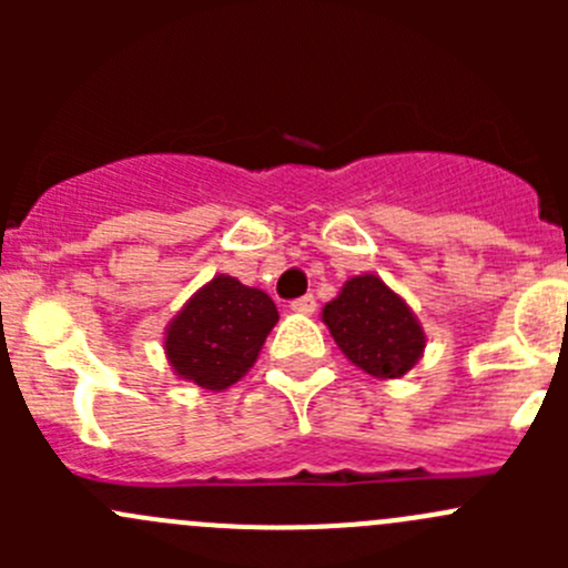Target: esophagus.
<instances>
[{
	"instance_id": "1",
	"label": "esophagus",
	"mask_w": 568,
	"mask_h": 568,
	"mask_svg": "<svg viewBox=\"0 0 568 568\" xmlns=\"http://www.w3.org/2000/svg\"><path fill=\"white\" fill-rule=\"evenodd\" d=\"M291 311H294V313H313V311H316V296H313V294L300 296V300L291 302Z\"/></svg>"
}]
</instances>
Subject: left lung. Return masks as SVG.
I'll return each instance as SVG.
<instances>
[{
    "mask_svg": "<svg viewBox=\"0 0 568 568\" xmlns=\"http://www.w3.org/2000/svg\"><path fill=\"white\" fill-rule=\"evenodd\" d=\"M324 321L341 352L365 374L395 379L420 359L426 337L400 296L365 274L343 285L324 307Z\"/></svg>",
    "mask_w": 568,
    "mask_h": 568,
    "instance_id": "obj_1",
    "label": "left lung"
}]
</instances>
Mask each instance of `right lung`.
Wrapping results in <instances>:
<instances>
[{
  "label": "right lung",
  "instance_id": "1",
  "mask_svg": "<svg viewBox=\"0 0 568 568\" xmlns=\"http://www.w3.org/2000/svg\"><path fill=\"white\" fill-rule=\"evenodd\" d=\"M277 318L263 291L220 274L178 313L164 348L178 376L205 390H225L252 368Z\"/></svg>",
  "mask_w": 568,
  "mask_h": 568
}]
</instances>
